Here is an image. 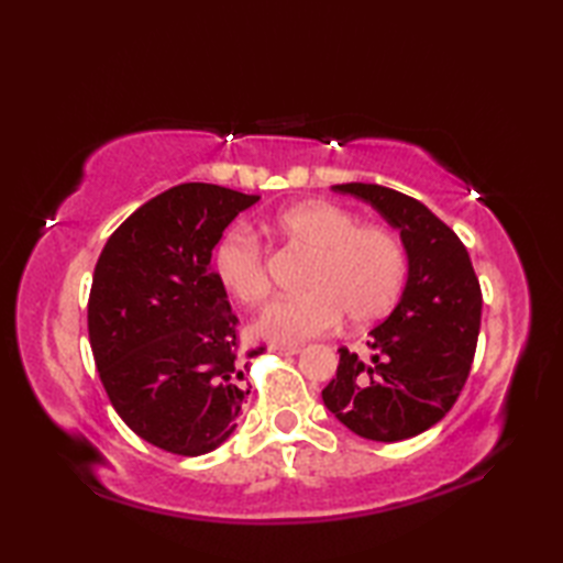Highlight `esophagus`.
Segmentation results:
<instances>
[{
    "label": "esophagus",
    "mask_w": 563,
    "mask_h": 563,
    "mask_svg": "<svg viewBox=\"0 0 563 563\" xmlns=\"http://www.w3.org/2000/svg\"><path fill=\"white\" fill-rule=\"evenodd\" d=\"M271 353H275V355H297V353H300V345H278V343H273L271 345Z\"/></svg>",
    "instance_id": "esophagus-1"
}]
</instances>
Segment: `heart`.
Instances as JSON below:
<instances>
[{"label":"heart","mask_w":563,"mask_h":563,"mask_svg":"<svg viewBox=\"0 0 563 563\" xmlns=\"http://www.w3.org/2000/svg\"><path fill=\"white\" fill-rule=\"evenodd\" d=\"M290 242L312 249L305 292L280 297L256 319V336L295 345L321 336L341 321L365 327L387 317L399 302L409 258L401 239L387 227L357 224L355 214L327 200H305L275 218ZM222 288L242 305H261L271 292L266 258L246 232H230L212 254Z\"/></svg>","instance_id":"1"}]
</instances>
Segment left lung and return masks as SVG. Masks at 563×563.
Wrapping results in <instances>:
<instances>
[{
	"instance_id": "8db88e82",
	"label": "left lung",
	"mask_w": 563,
	"mask_h": 563,
	"mask_svg": "<svg viewBox=\"0 0 563 563\" xmlns=\"http://www.w3.org/2000/svg\"><path fill=\"white\" fill-rule=\"evenodd\" d=\"M333 190L369 202L401 232L409 280L399 305L369 331L367 349L339 351L327 409L355 435L399 442L442 421L470 377L482 327V288L470 251L423 202L385 186Z\"/></svg>"
}]
</instances>
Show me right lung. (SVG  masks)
Returning a JSON list of instances; mask_svg holds the SVG:
<instances>
[{"label":"right lung","instance_id":"add662e5","mask_svg":"<svg viewBox=\"0 0 563 563\" xmlns=\"http://www.w3.org/2000/svg\"><path fill=\"white\" fill-rule=\"evenodd\" d=\"M258 196L181 184L106 242L89 292V343L115 413L164 452L198 457L232 435L249 397L239 319L212 268L224 227Z\"/></svg>","mask_w":563,"mask_h":563}]
</instances>
